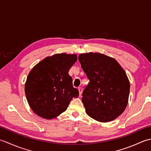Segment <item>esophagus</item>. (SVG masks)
Returning a JSON list of instances; mask_svg holds the SVG:
<instances>
[{"mask_svg": "<svg viewBox=\"0 0 151 151\" xmlns=\"http://www.w3.org/2000/svg\"><path fill=\"white\" fill-rule=\"evenodd\" d=\"M78 91H79V95L81 96V95H82V91H83V89L82 88H78Z\"/></svg>", "mask_w": 151, "mask_h": 151, "instance_id": "esophagus-1", "label": "esophagus"}]
</instances>
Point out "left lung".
Masks as SVG:
<instances>
[{"mask_svg":"<svg viewBox=\"0 0 151 151\" xmlns=\"http://www.w3.org/2000/svg\"><path fill=\"white\" fill-rule=\"evenodd\" d=\"M79 62L89 80L82 101L89 117L101 123L123 113L129 101L130 82L116 60L103 54H81Z\"/></svg>","mask_w":151,"mask_h":151,"instance_id":"1","label":"left lung"}]
</instances>
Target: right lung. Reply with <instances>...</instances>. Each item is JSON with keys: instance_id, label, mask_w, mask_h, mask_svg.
<instances>
[{"instance_id": "right-lung-1", "label": "right lung", "mask_w": 151, "mask_h": 151, "mask_svg": "<svg viewBox=\"0 0 151 151\" xmlns=\"http://www.w3.org/2000/svg\"><path fill=\"white\" fill-rule=\"evenodd\" d=\"M77 60L76 54H56L35 65L27 76L24 91L35 114L52 119L65 111L73 97H78L69 70Z\"/></svg>"}]
</instances>
